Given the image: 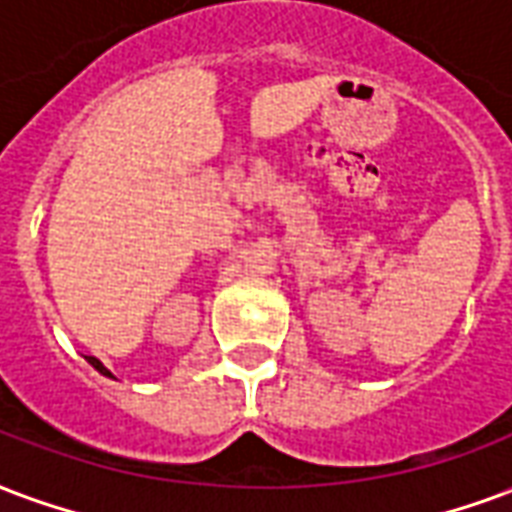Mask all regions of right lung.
Masks as SVG:
<instances>
[{
  "instance_id": "obj_1",
  "label": "right lung",
  "mask_w": 512,
  "mask_h": 512,
  "mask_svg": "<svg viewBox=\"0 0 512 512\" xmlns=\"http://www.w3.org/2000/svg\"><path fill=\"white\" fill-rule=\"evenodd\" d=\"M86 361L92 363L94 369H97V372H100V374H102V377H111V380H113V374H111V369H108V366H102V361H100V358H94V355H86Z\"/></svg>"
}]
</instances>
